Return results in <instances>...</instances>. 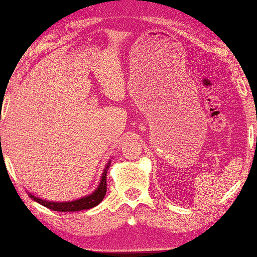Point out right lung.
I'll return each mask as SVG.
<instances>
[{"mask_svg": "<svg viewBox=\"0 0 257 257\" xmlns=\"http://www.w3.org/2000/svg\"><path fill=\"white\" fill-rule=\"evenodd\" d=\"M110 165L109 163L107 164L106 168L103 170L102 176H101V180L97 189L94 191L92 194H89L87 197L80 198L78 200L73 201H63V202H56V201H49V200H43L41 198H37L32 196L31 193H29V197L35 201H37L38 204H41L45 207L50 209H53V211L57 212H77V211H82V209H89L95 207L96 205H99L102 199L106 196L107 192V171L108 168Z\"/></svg>", "mask_w": 257, "mask_h": 257, "instance_id": "1", "label": "right lung"}]
</instances>
